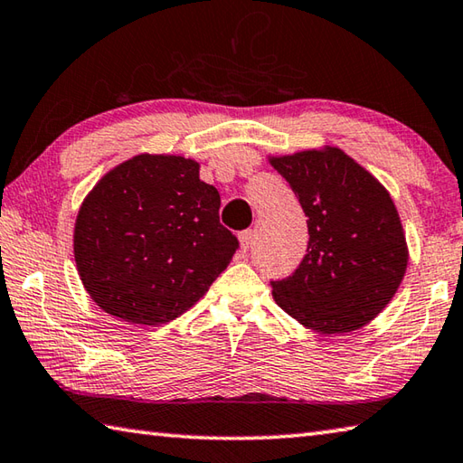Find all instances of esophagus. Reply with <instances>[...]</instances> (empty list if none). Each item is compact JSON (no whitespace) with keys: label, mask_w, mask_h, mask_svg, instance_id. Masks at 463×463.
<instances>
[{"label":"esophagus","mask_w":463,"mask_h":463,"mask_svg":"<svg viewBox=\"0 0 463 463\" xmlns=\"http://www.w3.org/2000/svg\"><path fill=\"white\" fill-rule=\"evenodd\" d=\"M239 242H241V250L242 253H247L250 242H253V231H242L239 232Z\"/></svg>","instance_id":"obj_1"}]
</instances>
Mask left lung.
Wrapping results in <instances>:
<instances>
[{"instance_id":"obj_1","label":"left lung","mask_w":463,"mask_h":463,"mask_svg":"<svg viewBox=\"0 0 463 463\" xmlns=\"http://www.w3.org/2000/svg\"><path fill=\"white\" fill-rule=\"evenodd\" d=\"M307 216V250L289 277L271 281L285 314L319 334L366 326L397 293L407 242L389 192L338 147L271 157Z\"/></svg>"}]
</instances>
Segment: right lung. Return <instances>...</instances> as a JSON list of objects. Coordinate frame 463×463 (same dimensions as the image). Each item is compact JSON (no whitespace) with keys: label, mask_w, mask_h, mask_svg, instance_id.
<instances>
[{"label":"right lung","mask_w":463,"mask_h":463,"mask_svg":"<svg viewBox=\"0 0 463 463\" xmlns=\"http://www.w3.org/2000/svg\"><path fill=\"white\" fill-rule=\"evenodd\" d=\"M182 156L141 154L113 167L82 203L74 260L92 301L129 324L182 316L231 263L239 241L221 194Z\"/></svg>","instance_id":"add662e5"}]
</instances>
